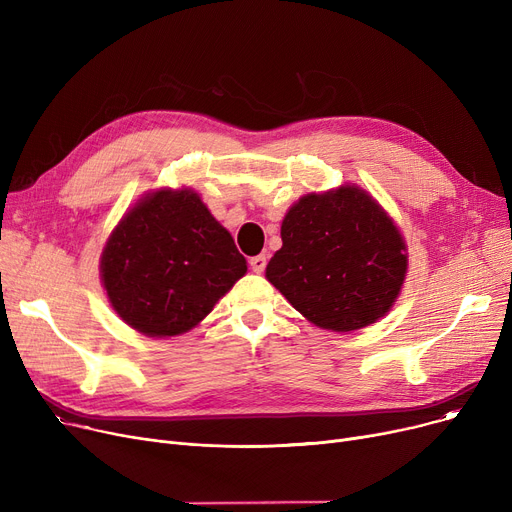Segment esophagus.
<instances>
[{
    "label": "esophagus",
    "instance_id": "1",
    "mask_svg": "<svg viewBox=\"0 0 512 512\" xmlns=\"http://www.w3.org/2000/svg\"><path fill=\"white\" fill-rule=\"evenodd\" d=\"M249 263H251V270H253L255 274H261V272L265 270L267 259H265V255H255V257L249 259Z\"/></svg>",
    "mask_w": 512,
    "mask_h": 512
}]
</instances>
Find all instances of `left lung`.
I'll list each match as a JSON object with an SVG mask.
<instances>
[{
  "instance_id": "1",
  "label": "left lung",
  "mask_w": 512,
  "mask_h": 512,
  "mask_svg": "<svg viewBox=\"0 0 512 512\" xmlns=\"http://www.w3.org/2000/svg\"><path fill=\"white\" fill-rule=\"evenodd\" d=\"M405 240L357 186L307 195L282 222V249L265 276L311 324L353 332L375 324L407 274Z\"/></svg>"
}]
</instances>
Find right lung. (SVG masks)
Listing matches in <instances>:
<instances>
[{
  "label": "right lung",
  "mask_w": 512,
  "mask_h": 512,
  "mask_svg": "<svg viewBox=\"0 0 512 512\" xmlns=\"http://www.w3.org/2000/svg\"><path fill=\"white\" fill-rule=\"evenodd\" d=\"M247 261L191 188L159 191L134 205L101 255V280L134 330L168 338L195 328Z\"/></svg>",
  "instance_id": "add662e5"
}]
</instances>
